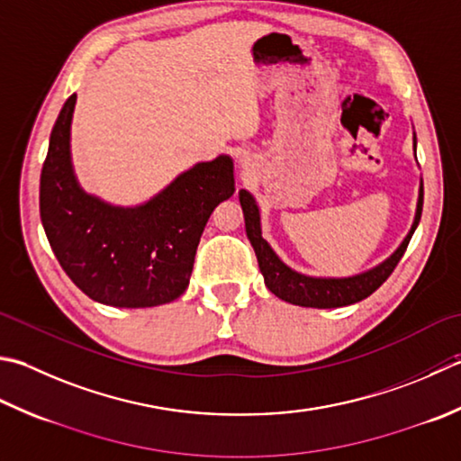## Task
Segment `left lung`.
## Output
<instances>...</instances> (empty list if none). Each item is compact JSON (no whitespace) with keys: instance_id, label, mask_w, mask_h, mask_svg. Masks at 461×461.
<instances>
[{"instance_id":"1","label":"left lung","mask_w":461,"mask_h":461,"mask_svg":"<svg viewBox=\"0 0 461 461\" xmlns=\"http://www.w3.org/2000/svg\"><path fill=\"white\" fill-rule=\"evenodd\" d=\"M413 151H416V133H413ZM240 203L243 210V218H246L248 240L258 256L259 272L264 276L267 290L277 295L279 300L290 302L294 305H302V308L330 310L366 300L367 295H372L377 287L392 276L395 266L400 264L402 256L405 254V249H408V243L420 223L423 207V182L420 184L416 220H413L411 230L402 241V246L395 249L384 264L375 266L374 269H369V272L351 277H310L294 272L292 267H287L284 261L276 256V251L269 248V243L261 238L259 207L254 200V195L246 192V189H240Z\"/></svg>"}]
</instances>
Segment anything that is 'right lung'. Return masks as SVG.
Wrapping results in <instances>:
<instances>
[{
	"instance_id": "obj_1",
	"label": "right lung",
	"mask_w": 461,
	"mask_h": 461,
	"mask_svg": "<svg viewBox=\"0 0 461 461\" xmlns=\"http://www.w3.org/2000/svg\"><path fill=\"white\" fill-rule=\"evenodd\" d=\"M74 107L76 94L53 125L40 179V215L53 254L94 302L153 308L177 300L207 220L236 192L231 158L195 164L146 203L115 207L86 194L71 169Z\"/></svg>"
}]
</instances>
